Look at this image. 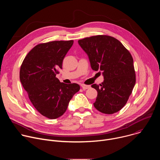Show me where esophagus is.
<instances>
[{"instance_id":"obj_1","label":"esophagus","mask_w":160,"mask_h":160,"mask_svg":"<svg viewBox=\"0 0 160 160\" xmlns=\"http://www.w3.org/2000/svg\"><path fill=\"white\" fill-rule=\"evenodd\" d=\"M81 87L83 89V90H86V89H88L90 87V85H85V84H82L81 85Z\"/></svg>"}]
</instances>
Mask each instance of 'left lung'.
Returning <instances> with one entry per match:
<instances>
[{
    "label": "left lung",
    "instance_id": "left-lung-1",
    "mask_svg": "<svg viewBox=\"0 0 160 160\" xmlns=\"http://www.w3.org/2000/svg\"><path fill=\"white\" fill-rule=\"evenodd\" d=\"M94 71H101L104 82L91 85L98 91L94 107L105 114H113L126 104L135 84L133 60L130 52L117 38L96 35L79 40Z\"/></svg>",
    "mask_w": 160,
    "mask_h": 160
}]
</instances>
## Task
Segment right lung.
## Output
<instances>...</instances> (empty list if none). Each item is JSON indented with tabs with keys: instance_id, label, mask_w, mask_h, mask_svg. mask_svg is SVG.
Here are the masks:
<instances>
[{
	"instance_id": "right-lung-1",
	"label": "right lung",
	"mask_w": 160,
	"mask_h": 160,
	"mask_svg": "<svg viewBox=\"0 0 160 160\" xmlns=\"http://www.w3.org/2000/svg\"><path fill=\"white\" fill-rule=\"evenodd\" d=\"M73 43L72 40L38 44L21 66L20 81L31 102L41 115L49 119L62 116L80 90L78 84H66L56 77Z\"/></svg>"
}]
</instances>
